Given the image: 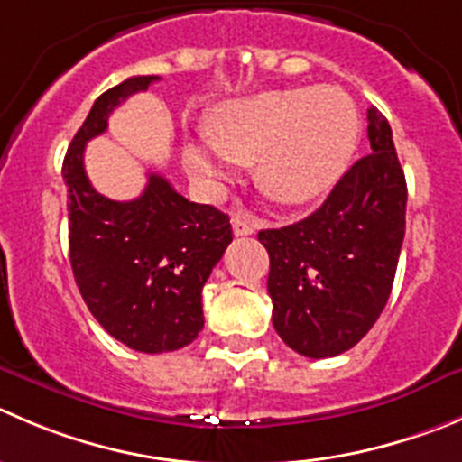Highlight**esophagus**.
Listing matches in <instances>:
<instances>
[{
  "instance_id": "34e87169",
  "label": "esophagus",
  "mask_w": 462,
  "mask_h": 462,
  "mask_svg": "<svg viewBox=\"0 0 462 462\" xmlns=\"http://www.w3.org/2000/svg\"><path fill=\"white\" fill-rule=\"evenodd\" d=\"M231 224H234V234L236 236H249V234H254V231H256L258 219L252 217V215H234Z\"/></svg>"
}]
</instances>
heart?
Returning a JSON list of instances; mask_svg holds the SVG:
<instances>
[{
  "instance_id": "b5f03b06",
  "label": "heart",
  "mask_w": 462,
  "mask_h": 462,
  "mask_svg": "<svg viewBox=\"0 0 462 462\" xmlns=\"http://www.w3.org/2000/svg\"><path fill=\"white\" fill-rule=\"evenodd\" d=\"M358 135V108L340 88H276L217 104L206 117L208 144L188 140L181 161L208 190L228 179L226 161L254 165L272 201L297 206L342 177Z\"/></svg>"
}]
</instances>
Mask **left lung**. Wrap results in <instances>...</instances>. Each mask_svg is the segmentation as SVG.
Listing matches in <instances>:
<instances>
[{
	"instance_id": "1",
	"label": "left lung",
	"mask_w": 462,
	"mask_h": 462,
	"mask_svg": "<svg viewBox=\"0 0 462 462\" xmlns=\"http://www.w3.org/2000/svg\"><path fill=\"white\" fill-rule=\"evenodd\" d=\"M372 152L306 219L265 228L267 292L281 340L309 358L351 349L385 309L406 234V177L388 120L367 111Z\"/></svg>"
}]
</instances>
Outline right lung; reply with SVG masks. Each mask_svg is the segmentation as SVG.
I'll return each mask as SVG.
<instances>
[{
    "instance_id": "add662e5",
    "label": "right lung",
    "mask_w": 462,
    "mask_h": 462,
    "mask_svg": "<svg viewBox=\"0 0 462 462\" xmlns=\"http://www.w3.org/2000/svg\"><path fill=\"white\" fill-rule=\"evenodd\" d=\"M158 77H131L97 97L63 161L69 263L83 301L122 345L143 354L177 351L204 328L201 288L234 240L228 215L179 195L149 174L138 199L113 201L90 186L86 143L104 134L126 97Z\"/></svg>"
}]
</instances>
